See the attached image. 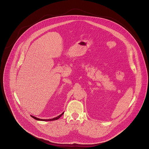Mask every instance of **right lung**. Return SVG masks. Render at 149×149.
I'll return each instance as SVG.
<instances>
[{"mask_svg":"<svg viewBox=\"0 0 149 149\" xmlns=\"http://www.w3.org/2000/svg\"><path fill=\"white\" fill-rule=\"evenodd\" d=\"M63 113H62L61 115H59V116H58L57 117H54V118H52V119H40V118H37V117H34V116H31V117H33V118H35V119L37 120H41V121H52V120H55L58 119V118H60V117L63 114Z\"/></svg>","mask_w":149,"mask_h":149,"instance_id":"obj_1","label":"right lung"}]
</instances>
